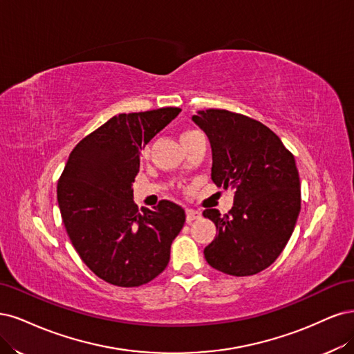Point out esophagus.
Wrapping results in <instances>:
<instances>
[{
	"label": "esophagus",
	"instance_id": "obj_1",
	"mask_svg": "<svg viewBox=\"0 0 354 354\" xmlns=\"http://www.w3.org/2000/svg\"><path fill=\"white\" fill-rule=\"evenodd\" d=\"M201 218V213L197 210H192V209H187V222L191 223L192 221H197Z\"/></svg>",
	"mask_w": 354,
	"mask_h": 354
}]
</instances>
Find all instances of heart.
I'll return each instance as SVG.
<instances>
[{
    "mask_svg": "<svg viewBox=\"0 0 354 354\" xmlns=\"http://www.w3.org/2000/svg\"><path fill=\"white\" fill-rule=\"evenodd\" d=\"M191 132H194V131H188V132L182 133V135H187V133H191ZM147 154H148V150H147V148H144V150H142V156H147Z\"/></svg>",
    "mask_w": 354,
    "mask_h": 354,
    "instance_id": "1",
    "label": "heart"
}]
</instances>
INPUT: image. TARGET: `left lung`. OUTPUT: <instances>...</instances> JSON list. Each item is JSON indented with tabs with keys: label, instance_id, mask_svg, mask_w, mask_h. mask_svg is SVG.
<instances>
[{
	"label": "left lung",
	"instance_id": "1",
	"mask_svg": "<svg viewBox=\"0 0 354 354\" xmlns=\"http://www.w3.org/2000/svg\"><path fill=\"white\" fill-rule=\"evenodd\" d=\"M192 120L209 136L212 180L235 191L227 214L203 212L218 230L204 257L226 275H256L282 253L299 218L301 192L294 156L275 132L239 113L209 109Z\"/></svg>",
	"mask_w": 354,
	"mask_h": 354
}]
</instances>
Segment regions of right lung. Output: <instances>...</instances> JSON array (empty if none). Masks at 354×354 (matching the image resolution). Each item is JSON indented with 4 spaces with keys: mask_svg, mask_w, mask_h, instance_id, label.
Instances as JSON below:
<instances>
[{
    "mask_svg": "<svg viewBox=\"0 0 354 354\" xmlns=\"http://www.w3.org/2000/svg\"><path fill=\"white\" fill-rule=\"evenodd\" d=\"M180 113L178 107L113 116L69 156L57 185L64 227L84 263L118 287H140L166 269L185 222L178 204L141 209L132 182L140 150Z\"/></svg>",
    "mask_w": 354,
    "mask_h": 354,
    "instance_id": "obj_1",
    "label": "right lung"
}]
</instances>
